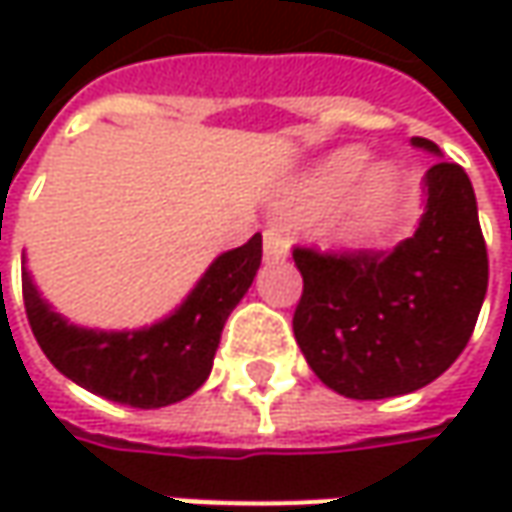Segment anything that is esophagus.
I'll use <instances>...</instances> for the list:
<instances>
[{"mask_svg": "<svg viewBox=\"0 0 512 512\" xmlns=\"http://www.w3.org/2000/svg\"><path fill=\"white\" fill-rule=\"evenodd\" d=\"M287 256V239L279 230H265V259L267 262H279Z\"/></svg>", "mask_w": 512, "mask_h": 512, "instance_id": "34e87169", "label": "esophagus"}]
</instances>
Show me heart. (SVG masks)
<instances>
[{"label": "heart", "instance_id": "heart-1", "mask_svg": "<svg viewBox=\"0 0 512 512\" xmlns=\"http://www.w3.org/2000/svg\"><path fill=\"white\" fill-rule=\"evenodd\" d=\"M364 165H367V153L362 148L339 150L293 193L290 207L296 213H302V216H310V213H319V210L336 205L342 196H347L353 182L359 179ZM390 196H393L390 170H373L339 207V213H336L339 216V230L347 233V236L362 233L364 227H370L382 216Z\"/></svg>", "mask_w": 512, "mask_h": 512}]
</instances>
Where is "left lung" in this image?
<instances>
[{"instance_id":"8db88e82","label":"left lung","mask_w":512,"mask_h":512,"mask_svg":"<svg viewBox=\"0 0 512 512\" xmlns=\"http://www.w3.org/2000/svg\"><path fill=\"white\" fill-rule=\"evenodd\" d=\"M413 145L439 153L422 136ZM293 262L305 282L296 342L347 399H390L439 379L470 342L487 293L476 193L456 162L427 170L419 230L393 253L296 245Z\"/></svg>"}]
</instances>
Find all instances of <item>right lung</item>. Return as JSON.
Instances as JSON below:
<instances>
[{"label": "right lung", "instance_id": "right-lung-1", "mask_svg": "<svg viewBox=\"0 0 512 512\" xmlns=\"http://www.w3.org/2000/svg\"><path fill=\"white\" fill-rule=\"evenodd\" d=\"M262 265V236L222 253L170 319L136 333H93L68 325L22 273L30 330L50 364L70 382L130 407L182 402L210 376L230 310Z\"/></svg>", "mask_w": 512, "mask_h": 512}]
</instances>
